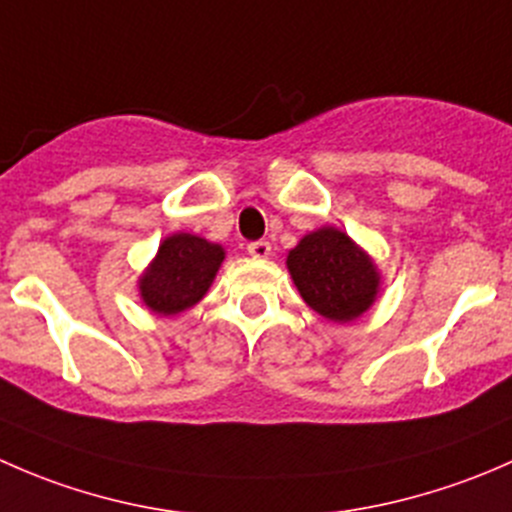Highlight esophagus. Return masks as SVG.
<instances>
[{
  "label": "esophagus",
  "instance_id": "1",
  "mask_svg": "<svg viewBox=\"0 0 512 512\" xmlns=\"http://www.w3.org/2000/svg\"><path fill=\"white\" fill-rule=\"evenodd\" d=\"M247 252H250L252 257H257V260H265V257L272 252V245L267 240H257L247 245Z\"/></svg>",
  "mask_w": 512,
  "mask_h": 512
}]
</instances>
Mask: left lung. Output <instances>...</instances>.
<instances>
[{
    "mask_svg": "<svg viewBox=\"0 0 512 512\" xmlns=\"http://www.w3.org/2000/svg\"><path fill=\"white\" fill-rule=\"evenodd\" d=\"M287 270L304 302L329 322H354L379 294L371 257L337 227H319L287 255Z\"/></svg>",
    "mask_w": 512,
    "mask_h": 512,
    "instance_id": "obj_1",
    "label": "left lung"
}]
</instances>
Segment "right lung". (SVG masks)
Instances as JSON below:
<instances>
[{"instance_id": "right-lung-1", "label": "right lung", "mask_w": 512, "mask_h": 512, "mask_svg": "<svg viewBox=\"0 0 512 512\" xmlns=\"http://www.w3.org/2000/svg\"><path fill=\"white\" fill-rule=\"evenodd\" d=\"M223 260V247L205 237L190 232L165 237L158 255L138 280L143 304L160 317L195 307L213 285Z\"/></svg>"}]
</instances>
